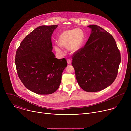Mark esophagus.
<instances>
[{"label": "esophagus", "instance_id": "1", "mask_svg": "<svg viewBox=\"0 0 131 131\" xmlns=\"http://www.w3.org/2000/svg\"><path fill=\"white\" fill-rule=\"evenodd\" d=\"M67 63L68 64H70L71 63V61L70 59H67Z\"/></svg>", "mask_w": 131, "mask_h": 131}]
</instances>
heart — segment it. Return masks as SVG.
<instances>
[{
	"instance_id": "b5f03b06",
	"label": "heart",
	"mask_w": 131,
	"mask_h": 131,
	"mask_svg": "<svg viewBox=\"0 0 131 131\" xmlns=\"http://www.w3.org/2000/svg\"><path fill=\"white\" fill-rule=\"evenodd\" d=\"M84 39L85 34L82 29L79 28L69 29L62 32L59 35L58 43L61 47L67 48L70 53H75L81 48ZM59 46L55 45L54 50L58 54L63 55L64 51Z\"/></svg>"
}]
</instances>
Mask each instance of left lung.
<instances>
[{
    "label": "left lung",
    "instance_id": "1",
    "mask_svg": "<svg viewBox=\"0 0 131 131\" xmlns=\"http://www.w3.org/2000/svg\"><path fill=\"white\" fill-rule=\"evenodd\" d=\"M91 29L84 46L72 56L71 64L79 86L84 91H101L114 82L121 62L120 51L114 37L96 25Z\"/></svg>",
    "mask_w": 131,
    "mask_h": 131
}]
</instances>
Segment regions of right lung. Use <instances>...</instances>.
Listing matches in <instances>:
<instances>
[{
	"mask_svg": "<svg viewBox=\"0 0 131 131\" xmlns=\"http://www.w3.org/2000/svg\"><path fill=\"white\" fill-rule=\"evenodd\" d=\"M58 25H42L26 36L17 49L15 63L24 86L38 94L53 93L59 88L65 59H58L52 52L51 36Z\"/></svg>",
	"mask_w": 131,
	"mask_h": 131,
	"instance_id": "right-lung-1",
	"label": "right lung"
}]
</instances>
